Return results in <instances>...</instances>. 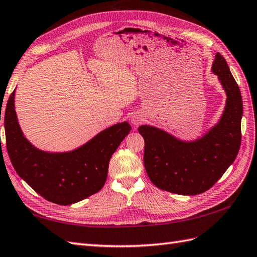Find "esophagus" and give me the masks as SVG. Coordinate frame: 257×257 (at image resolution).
Wrapping results in <instances>:
<instances>
[{
  "label": "esophagus",
  "instance_id": "esophagus-1",
  "mask_svg": "<svg viewBox=\"0 0 257 257\" xmlns=\"http://www.w3.org/2000/svg\"><path fill=\"white\" fill-rule=\"evenodd\" d=\"M143 121H144V117L140 113L136 112L132 115V122H133L134 125H136V127H137V125H139V124H142Z\"/></svg>",
  "mask_w": 257,
  "mask_h": 257
}]
</instances>
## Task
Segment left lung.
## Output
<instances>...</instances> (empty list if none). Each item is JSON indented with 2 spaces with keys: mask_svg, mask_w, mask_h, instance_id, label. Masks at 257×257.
Here are the masks:
<instances>
[{
  "mask_svg": "<svg viewBox=\"0 0 257 257\" xmlns=\"http://www.w3.org/2000/svg\"><path fill=\"white\" fill-rule=\"evenodd\" d=\"M227 94L219 122L195 142H182L152 125H140L145 139L144 165L158 188L179 195H198L222 177L234 163L240 147L242 94L228 64L216 53L212 67Z\"/></svg>",
  "mask_w": 257,
  "mask_h": 257,
  "instance_id": "1",
  "label": "left lung"
}]
</instances>
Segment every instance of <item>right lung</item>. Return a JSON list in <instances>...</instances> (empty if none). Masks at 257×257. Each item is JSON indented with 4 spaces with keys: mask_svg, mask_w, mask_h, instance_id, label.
I'll return each mask as SVG.
<instances>
[{
    "mask_svg": "<svg viewBox=\"0 0 257 257\" xmlns=\"http://www.w3.org/2000/svg\"><path fill=\"white\" fill-rule=\"evenodd\" d=\"M4 127L8 154L15 172L43 198L59 205L80 202L103 187L110 158L132 130L128 122L117 123L73 152H42L28 142L20 128L14 91L7 103Z\"/></svg>",
    "mask_w": 257,
    "mask_h": 257,
    "instance_id": "obj_1",
    "label": "right lung"
}]
</instances>
